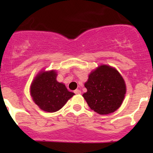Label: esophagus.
<instances>
[{
  "instance_id": "esophagus-1",
  "label": "esophagus",
  "mask_w": 153,
  "mask_h": 153,
  "mask_svg": "<svg viewBox=\"0 0 153 153\" xmlns=\"http://www.w3.org/2000/svg\"><path fill=\"white\" fill-rule=\"evenodd\" d=\"M74 93L75 94H81V91L79 90V89H76V90L74 91Z\"/></svg>"
}]
</instances>
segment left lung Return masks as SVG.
<instances>
[{
  "label": "left lung",
  "mask_w": 153,
  "mask_h": 153,
  "mask_svg": "<svg viewBox=\"0 0 153 153\" xmlns=\"http://www.w3.org/2000/svg\"><path fill=\"white\" fill-rule=\"evenodd\" d=\"M84 85L87 92L82 96L91 109L101 115L108 114L118 109L127 91L120 73L107 65H101L91 71Z\"/></svg>",
  "instance_id": "left-lung-1"
}]
</instances>
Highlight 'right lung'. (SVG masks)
I'll list each match as a JSON object with an SVG mask.
<instances>
[{"instance_id":"1","label":"right lung","mask_w":153,"mask_h":153,"mask_svg":"<svg viewBox=\"0 0 153 153\" xmlns=\"http://www.w3.org/2000/svg\"><path fill=\"white\" fill-rule=\"evenodd\" d=\"M54 70L41 71L36 75L30 86L33 101L45 111L55 112L62 108L75 94L70 92L64 83L57 80Z\"/></svg>"}]
</instances>
